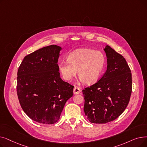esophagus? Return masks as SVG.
I'll return each instance as SVG.
<instances>
[{"label":"esophagus","instance_id":"esophagus-1","mask_svg":"<svg viewBox=\"0 0 147 147\" xmlns=\"http://www.w3.org/2000/svg\"><path fill=\"white\" fill-rule=\"evenodd\" d=\"M81 92V90L77 86H75L74 89H73V92H74V94H79L80 92Z\"/></svg>","mask_w":147,"mask_h":147}]
</instances>
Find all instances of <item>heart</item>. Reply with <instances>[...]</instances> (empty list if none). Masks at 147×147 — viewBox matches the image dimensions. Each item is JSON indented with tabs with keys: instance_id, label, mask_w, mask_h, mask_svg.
Returning <instances> with one entry per match:
<instances>
[{
	"instance_id": "1",
	"label": "heart",
	"mask_w": 147,
	"mask_h": 147,
	"mask_svg": "<svg viewBox=\"0 0 147 147\" xmlns=\"http://www.w3.org/2000/svg\"><path fill=\"white\" fill-rule=\"evenodd\" d=\"M106 57L100 51L90 49H79L70 53L67 61L58 63V69L62 78L71 82L78 74L80 80L87 85L97 82L106 66Z\"/></svg>"
}]
</instances>
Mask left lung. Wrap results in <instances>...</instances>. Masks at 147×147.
Returning a JSON list of instances; mask_svg holds the SVG:
<instances>
[{"label": "left lung", "instance_id": "obj_1", "mask_svg": "<svg viewBox=\"0 0 147 147\" xmlns=\"http://www.w3.org/2000/svg\"><path fill=\"white\" fill-rule=\"evenodd\" d=\"M107 70L97 83L83 89L84 112L89 122L105 124L125 109L132 90L131 73L124 57L109 46L104 49Z\"/></svg>", "mask_w": 147, "mask_h": 147}]
</instances>
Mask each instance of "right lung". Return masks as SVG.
Returning a JSON list of instances; mask_svg holds the SVG:
<instances>
[{"label":"right lung","instance_id":"right-lung-1","mask_svg":"<svg viewBox=\"0 0 147 147\" xmlns=\"http://www.w3.org/2000/svg\"><path fill=\"white\" fill-rule=\"evenodd\" d=\"M62 48L51 45L24 57L17 72V92L23 111L32 120L53 124L59 119L74 86L60 77L58 61Z\"/></svg>","mask_w":147,"mask_h":147}]
</instances>
